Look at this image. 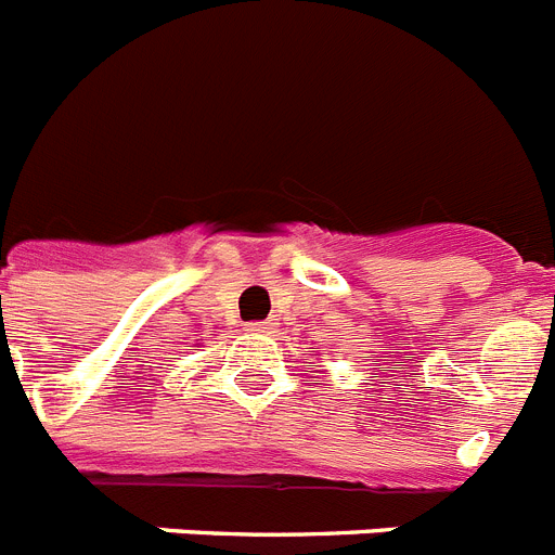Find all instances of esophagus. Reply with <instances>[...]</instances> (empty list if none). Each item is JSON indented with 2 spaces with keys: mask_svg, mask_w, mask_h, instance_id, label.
Returning <instances> with one entry per match:
<instances>
[{
  "mask_svg": "<svg viewBox=\"0 0 555 555\" xmlns=\"http://www.w3.org/2000/svg\"><path fill=\"white\" fill-rule=\"evenodd\" d=\"M246 331H253V334H272L274 323L272 320H255V323H246Z\"/></svg>",
  "mask_w": 555,
  "mask_h": 555,
  "instance_id": "esophagus-1",
  "label": "esophagus"
}]
</instances>
